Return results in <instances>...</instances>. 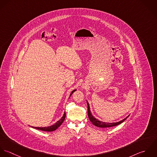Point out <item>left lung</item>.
<instances>
[{"label": "left lung", "mask_w": 157, "mask_h": 157, "mask_svg": "<svg viewBox=\"0 0 157 157\" xmlns=\"http://www.w3.org/2000/svg\"><path fill=\"white\" fill-rule=\"evenodd\" d=\"M87 107H88V117L90 119V121L92 123V124L95 126H97L98 127H101V128H105V127H113V126H116V125H119L120 124H121L122 123H123L125 120L127 119V118L128 117H127L123 119V120L117 122V123H105V122H103V121H101L99 120H98V119L95 118L92 115V113L90 112V106H89V102L87 101Z\"/></svg>", "instance_id": "1"}]
</instances>
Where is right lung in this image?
<instances>
[{"label": "right lung", "instance_id": "right-lung-1", "mask_svg": "<svg viewBox=\"0 0 157 157\" xmlns=\"http://www.w3.org/2000/svg\"><path fill=\"white\" fill-rule=\"evenodd\" d=\"M76 90H74L71 92L70 96L71 94H73V93L76 91ZM65 116H66V114H65V112H64V114L63 115V117L59 120L55 124H54L53 125H51V126H48V127H32L34 128H36V129H38V130H42V131H46V132H52V131H55V130H56L59 126H61V125L62 124L65 118Z\"/></svg>", "mask_w": 157, "mask_h": 157}]
</instances>
